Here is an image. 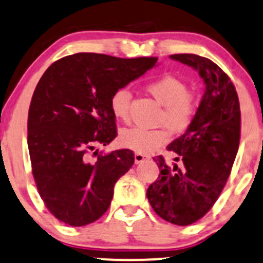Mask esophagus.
<instances>
[{
	"mask_svg": "<svg viewBox=\"0 0 263 263\" xmlns=\"http://www.w3.org/2000/svg\"><path fill=\"white\" fill-rule=\"evenodd\" d=\"M147 155H145V154H141V153H136V154H135V163H137V164H139V163H141V162H144L145 159H147Z\"/></svg>",
	"mask_w": 263,
	"mask_h": 263,
	"instance_id": "esophagus-1",
	"label": "esophagus"
}]
</instances>
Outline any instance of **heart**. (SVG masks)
Masks as SVG:
<instances>
[{
	"instance_id": "heart-1",
	"label": "heart",
	"mask_w": 263,
	"mask_h": 263,
	"mask_svg": "<svg viewBox=\"0 0 263 263\" xmlns=\"http://www.w3.org/2000/svg\"><path fill=\"white\" fill-rule=\"evenodd\" d=\"M146 88L155 100L163 105L160 123H165L175 134H182L193 123L198 110V99L191 92L187 85L172 74H163L146 83ZM131 93L126 87L117 88L109 99V106L118 121L129 119ZM169 129V130H170ZM167 127L144 128L132 127L121 132L122 145L141 154H149L171 140V132Z\"/></svg>"
}]
</instances>
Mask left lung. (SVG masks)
Wrapping results in <instances>:
<instances>
[{"instance_id":"1","label":"left lung","mask_w":263,"mask_h":263,"mask_svg":"<svg viewBox=\"0 0 263 263\" xmlns=\"http://www.w3.org/2000/svg\"><path fill=\"white\" fill-rule=\"evenodd\" d=\"M171 59L198 70L205 92L191 126L168 145L182 168L168 165L162 155L154 158L160 173L146 196L159 217L187 226L213 207L228 182L240 141V105L235 86L212 60L194 53Z\"/></svg>"}]
</instances>
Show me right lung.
Wrapping results in <instances>:
<instances>
[{"mask_svg":"<svg viewBox=\"0 0 263 263\" xmlns=\"http://www.w3.org/2000/svg\"><path fill=\"white\" fill-rule=\"evenodd\" d=\"M157 60L80 52L56 60L41 77L28 111V149L38 193L61 222L85 226L108 211L114 185L132 167L135 154L96 150L93 162L88 154L118 135L111 93Z\"/></svg>","mask_w":263,"mask_h":263,"instance_id":"add662e5","label":"right lung"}]
</instances>
